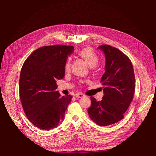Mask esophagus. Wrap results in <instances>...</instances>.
<instances>
[{"mask_svg": "<svg viewBox=\"0 0 156 156\" xmlns=\"http://www.w3.org/2000/svg\"><path fill=\"white\" fill-rule=\"evenodd\" d=\"M75 96H76V98H83V97L84 96V94H81V93H78V94H76L75 95Z\"/></svg>", "mask_w": 156, "mask_h": 156, "instance_id": "esophagus-1", "label": "esophagus"}]
</instances>
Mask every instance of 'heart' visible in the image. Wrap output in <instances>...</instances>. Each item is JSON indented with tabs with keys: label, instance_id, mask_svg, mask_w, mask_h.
<instances>
[{
	"label": "heart",
	"instance_id": "b5f03b06",
	"mask_svg": "<svg viewBox=\"0 0 156 156\" xmlns=\"http://www.w3.org/2000/svg\"><path fill=\"white\" fill-rule=\"evenodd\" d=\"M78 55L84 59L89 66H91L93 69H95L96 65H97L99 61V56L91 48H84L80 49L78 52ZM64 68L65 72L69 71L70 69V58H68L65 62Z\"/></svg>",
	"mask_w": 156,
	"mask_h": 156
}]
</instances>
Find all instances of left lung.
<instances>
[{"instance_id":"left-lung-1","label":"left lung","mask_w":156,"mask_h":156,"mask_svg":"<svg viewBox=\"0 0 156 156\" xmlns=\"http://www.w3.org/2000/svg\"><path fill=\"white\" fill-rule=\"evenodd\" d=\"M98 48L104 52L106 60L105 72L101 80L104 95L101 101L91 97L87 113L96 124L105 126L123 118L134 96L135 76L130 59L123 52L107 44Z\"/></svg>"}]
</instances>
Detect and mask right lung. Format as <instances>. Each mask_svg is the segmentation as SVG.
I'll list each match as a JSON object with an SVG mask.
<instances>
[{
    "label": "right lung",
    "instance_id": "1",
    "mask_svg": "<svg viewBox=\"0 0 156 156\" xmlns=\"http://www.w3.org/2000/svg\"><path fill=\"white\" fill-rule=\"evenodd\" d=\"M73 47L43 46L32 52L20 72L19 93L24 112L36 127L50 130L63 120L72 96H60L56 80L65 75V64Z\"/></svg>",
    "mask_w": 156,
    "mask_h": 156
}]
</instances>
